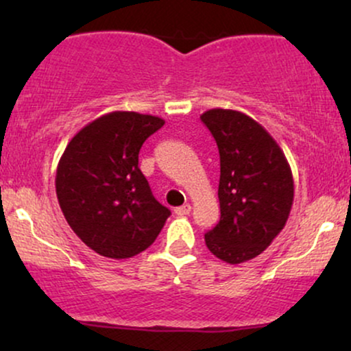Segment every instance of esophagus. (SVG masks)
I'll use <instances>...</instances> for the list:
<instances>
[{
  "instance_id": "esophagus-1",
  "label": "esophagus",
  "mask_w": 351,
  "mask_h": 351,
  "mask_svg": "<svg viewBox=\"0 0 351 351\" xmlns=\"http://www.w3.org/2000/svg\"><path fill=\"white\" fill-rule=\"evenodd\" d=\"M175 213H176V215H178V216H188L189 213H191V206H189V204H183V206L176 208Z\"/></svg>"
}]
</instances>
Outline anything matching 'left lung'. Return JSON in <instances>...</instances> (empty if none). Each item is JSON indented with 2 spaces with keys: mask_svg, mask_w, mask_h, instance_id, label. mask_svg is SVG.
I'll return each instance as SVG.
<instances>
[{
  "mask_svg": "<svg viewBox=\"0 0 351 351\" xmlns=\"http://www.w3.org/2000/svg\"><path fill=\"white\" fill-rule=\"evenodd\" d=\"M201 120L215 136L221 162V219L204 241L217 259L245 263L265 251L287 223L291 165L271 134L243 112L211 108Z\"/></svg>",
  "mask_w": 351,
  "mask_h": 351,
  "instance_id": "1",
  "label": "left lung"
}]
</instances>
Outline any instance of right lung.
<instances>
[{
	"mask_svg": "<svg viewBox=\"0 0 351 351\" xmlns=\"http://www.w3.org/2000/svg\"><path fill=\"white\" fill-rule=\"evenodd\" d=\"M163 125L155 115L110 112L79 130L60 156L59 206L79 239L100 256H136L153 244L170 216L138 168L143 142Z\"/></svg>",
	"mask_w": 351,
	"mask_h": 351,
	"instance_id": "1",
	"label": "right lung"
}]
</instances>
